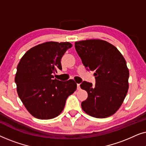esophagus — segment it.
Wrapping results in <instances>:
<instances>
[{
	"label": "esophagus",
	"mask_w": 146,
	"mask_h": 146,
	"mask_svg": "<svg viewBox=\"0 0 146 146\" xmlns=\"http://www.w3.org/2000/svg\"><path fill=\"white\" fill-rule=\"evenodd\" d=\"M77 90H80V86L79 84H77Z\"/></svg>",
	"instance_id": "obj_1"
}]
</instances>
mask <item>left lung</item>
Masks as SVG:
<instances>
[{
    "mask_svg": "<svg viewBox=\"0 0 146 146\" xmlns=\"http://www.w3.org/2000/svg\"><path fill=\"white\" fill-rule=\"evenodd\" d=\"M75 48L83 64L94 71V86L83 82L80 88L88 93L82 102L87 114L97 118L111 116L122 104L129 88V70L116 47L100 39L76 42Z\"/></svg>",
    "mask_w": 146,
    "mask_h": 146,
    "instance_id": "left-lung-1",
    "label": "left lung"
}]
</instances>
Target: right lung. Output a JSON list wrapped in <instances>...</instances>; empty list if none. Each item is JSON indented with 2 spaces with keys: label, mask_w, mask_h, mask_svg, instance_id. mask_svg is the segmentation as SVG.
Listing matches in <instances>:
<instances>
[{
  "label": "right lung",
  "mask_w": 146,
  "mask_h": 146,
  "mask_svg": "<svg viewBox=\"0 0 146 146\" xmlns=\"http://www.w3.org/2000/svg\"><path fill=\"white\" fill-rule=\"evenodd\" d=\"M71 43L46 42L29 50L21 58L15 75L18 95L29 112L36 118L50 119L61 113L66 101L76 90L73 80L54 79L62 70L61 58Z\"/></svg>",
  "instance_id": "1"
}]
</instances>
